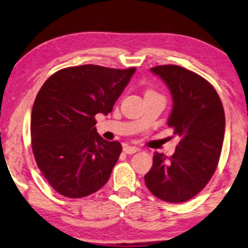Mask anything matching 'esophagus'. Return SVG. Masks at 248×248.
<instances>
[{"label": "esophagus", "mask_w": 248, "mask_h": 248, "mask_svg": "<svg viewBox=\"0 0 248 248\" xmlns=\"http://www.w3.org/2000/svg\"><path fill=\"white\" fill-rule=\"evenodd\" d=\"M139 151L136 146H131V145H124V152L127 153V155H134L135 152Z\"/></svg>", "instance_id": "34e87169"}]
</instances>
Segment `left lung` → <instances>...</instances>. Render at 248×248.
Returning a JSON list of instances; mask_svg holds the SVG:
<instances>
[{
	"label": "left lung",
	"instance_id": "left-lung-1",
	"mask_svg": "<svg viewBox=\"0 0 248 248\" xmlns=\"http://www.w3.org/2000/svg\"><path fill=\"white\" fill-rule=\"evenodd\" d=\"M167 84L173 108L167 124L180 137L170 158L155 152L144 180L150 192L168 202H184L198 194L217 167L223 145L225 117L214 87L177 65L151 68Z\"/></svg>",
	"mask_w": 248,
	"mask_h": 248
}]
</instances>
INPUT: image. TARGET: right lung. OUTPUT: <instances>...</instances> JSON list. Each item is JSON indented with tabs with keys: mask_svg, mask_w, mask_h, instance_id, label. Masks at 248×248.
I'll list each match as a JSON object with an SVG mask.
<instances>
[{
	"mask_svg": "<svg viewBox=\"0 0 248 248\" xmlns=\"http://www.w3.org/2000/svg\"><path fill=\"white\" fill-rule=\"evenodd\" d=\"M135 71L66 67L41 87L31 117L32 150L41 173L62 196L82 198L108 181L122 147L97 134L95 115L112 111Z\"/></svg>",
	"mask_w": 248,
	"mask_h": 248,
	"instance_id": "right-lung-1",
	"label": "right lung"
}]
</instances>
